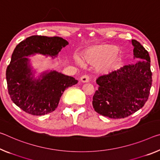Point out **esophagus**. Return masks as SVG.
Wrapping results in <instances>:
<instances>
[{
  "label": "esophagus",
  "mask_w": 160,
  "mask_h": 160,
  "mask_svg": "<svg viewBox=\"0 0 160 160\" xmlns=\"http://www.w3.org/2000/svg\"><path fill=\"white\" fill-rule=\"evenodd\" d=\"M80 80H81V82H89V80H90V77L88 75H82L80 78Z\"/></svg>",
  "instance_id": "1"
}]
</instances>
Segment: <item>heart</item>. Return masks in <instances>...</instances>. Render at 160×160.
I'll return each instance as SVG.
<instances>
[{
	"label": "heart",
	"instance_id": "heart-1",
	"mask_svg": "<svg viewBox=\"0 0 160 160\" xmlns=\"http://www.w3.org/2000/svg\"><path fill=\"white\" fill-rule=\"evenodd\" d=\"M118 48L110 44L95 45L88 48L82 55L83 61L90 65H97L96 69L100 73H109L115 69L119 61ZM78 62L81 61L78 59Z\"/></svg>",
	"mask_w": 160,
	"mask_h": 160
}]
</instances>
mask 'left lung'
I'll use <instances>...</instances> for the list:
<instances>
[{
  "label": "left lung",
  "mask_w": 160,
  "mask_h": 160,
  "mask_svg": "<svg viewBox=\"0 0 160 160\" xmlns=\"http://www.w3.org/2000/svg\"><path fill=\"white\" fill-rule=\"evenodd\" d=\"M136 62L100 76L96 82L92 107L101 115L125 118L135 113L148 100L152 82L149 52L136 40H132Z\"/></svg>",
  "instance_id": "8db88e82"
}]
</instances>
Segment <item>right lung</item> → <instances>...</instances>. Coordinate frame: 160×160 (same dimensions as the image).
<instances>
[{"label": "right lung", "mask_w": 160, "mask_h": 160, "mask_svg": "<svg viewBox=\"0 0 160 160\" xmlns=\"http://www.w3.org/2000/svg\"><path fill=\"white\" fill-rule=\"evenodd\" d=\"M68 44L60 37L32 35L14 49L6 69L8 91L11 100L24 112L37 116L52 112L65 90L78 83L74 78L56 71L43 74L42 79L33 80L28 59L25 58L34 53L56 56Z\"/></svg>", "instance_id": "1"}]
</instances>
